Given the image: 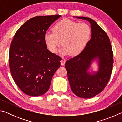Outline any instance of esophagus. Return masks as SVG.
Masks as SVG:
<instances>
[{
	"label": "esophagus",
	"instance_id": "34e87169",
	"mask_svg": "<svg viewBox=\"0 0 122 122\" xmlns=\"http://www.w3.org/2000/svg\"><path fill=\"white\" fill-rule=\"evenodd\" d=\"M65 62H66V60L64 59H62L61 60V65H65Z\"/></svg>",
	"mask_w": 122,
	"mask_h": 122
}]
</instances>
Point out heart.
Masks as SVG:
<instances>
[{
    "instance_id": "b5f03b06",
    "label": "heart",
    "mask_w": 122,
    "mask_h": 122,
    "mask_svg": "<svg viewBox=\"0 0 122 122\" xmlns=\"http://www.w3.org/2000/svg\"><path fill=\"white\" fill-rule=\"evenodd\" d=\"M53 32H47L44 39L51 52L55 53L61 44V51L76 56L85 48L90 40L92 30L90 26L84 22L78 23L68 19H64L55 24Z\"/></svg>"
}]
</instances>
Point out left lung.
I'll return each instance as SVG.
<instances>
[{
	"mask_svg": "<svg viewBox=\"0 0 122 122\" xmlns=\"http://www.w3.org/2000/svg\"><path fill=\"white\" fill-rule=\"evenodd\" d=\"M76 18L90 22L92 38L81 53L66 61L65 67L74 94L79 97L90 98L102 92L110 80L113 63L112 49L108 35L94 20ZM94 59H98L99 69L92 74L87 69Z\"/></svg>",
	"mask_w": 122,
	"mask_h": 122,
	"instance_id": "1",
	"label": "left lung"
}]
</instances>
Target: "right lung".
Returning a JSON list of instances; mask_svg holds the SVG:
<instances>
[{
    "instance_id": "right-lung-1",
    "label": "right lung",
    "mask_w": 122,
    "mask_h": 122,
    "mask_svg": "<svg viewBox=\"0 0 122 122\" xmlns=\"http://www.w3.org/2000/svg\"><path fill=\"white\" fill-rule=\"evenodd\" d=\"M60 15L37 16L27 20L15 33L9 51V67L14 82L22 92L39 96L48 90L60 57L47 49L44 36Z\"/></svg>"
}]
</instances>
